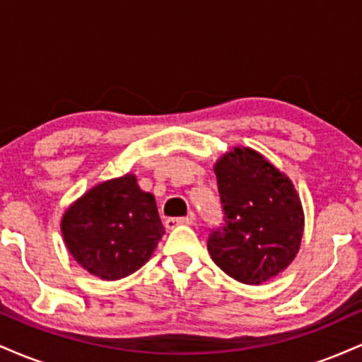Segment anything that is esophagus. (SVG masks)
I'll return each mask as SVG.
<instances>
[{"label": "esophagus", "instance_id": "1", "mask_svg": "<svg viewBox=\"0 0 362 362\" xmlns=\"http://www.w3.org/2000/svg\"><path fill=\"white\" fill-rule=\"evenodd\" d=\"M194 216H185V218H168L167 221H165V226H167V230H173L175 226H180V224H185V226H190V224H194Z\"/></svg>", "mask_w": 362, "mask_h": 362}]
</instances>
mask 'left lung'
<instances>
[{"mask_svg":"<svg viewBox=\"0 0 362 362\" xmlns=\"http://www.w3.org/2000/svg\"><path fill=\"white\" fill-rule=\"evenodd\" d=\"M224 226L207 240L214 264L243 284L284 271L301 247L305 213L291 178L252 148L235 146L214 163Z\"/></svg>","mask_w":362,"mask_h":362,"instance_id":"8db88e82","label":"left lung"}]
</instances>
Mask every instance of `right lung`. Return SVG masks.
Wrapping results in <instances>:
<instances>
[{"label": "right lung", "instance_id": "1", "mask_svg": "<svg viewBox=\"0 0 362 362\" xmlns=\"http://www.w3.org/2000/svg\"><path fill=\"white\" fill-rule=\"evenodd\" d=\"M61 233L73 259L91 276L117 281L149 260L165 228L155 195L134 173L91 187L66 209Z\"/></svg>", "mask_w": 362, "mask_h": 362}]
</instances>
